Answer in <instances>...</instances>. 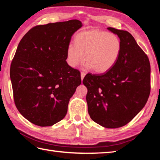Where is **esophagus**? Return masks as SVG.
I'll use <instances>...</instances> for the list:
<instances>
[{
	"label": "esophagus",
	"mask_w": 160,
	"mask_h": 160,
	"mask_svg": "<svg viewBox=\"0 0 160 160\" xmlns=\"http://www.w3.org/2000/svg\"><path fill=\"white\" fill-rule=\"evenodd\" d=\"M85 75H86V73L84 72H81V80H82L84 79V76H85Z\"/></svg>",
	"instance_id": "esophagus-1"
}]
</instances>
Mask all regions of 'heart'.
<instances>
[{"label":"heart","mask_w":160,"mask_h":160,"mask_svg":"<svg viewBox=\"0 0 160 160\" xmlns=\"http://www.w3.org/2000/svg\"><path fill=\"white\" fill-rule=\"evenodd\" d=\"M122 43L120 38L104 31L91 29L78 33L76 45L70 44L67 49V61L76 67L84 60L85 67L95 72L103 73L110 70L120 55Z\"/></svg>","instance_id":"1"}]
</instances>
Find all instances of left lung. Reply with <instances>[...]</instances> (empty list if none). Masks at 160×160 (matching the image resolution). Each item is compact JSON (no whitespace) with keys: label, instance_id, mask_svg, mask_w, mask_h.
Returning a JSON list of instances; mask_svg holds the SVG:
<instances>
[{"label":"left lung","instance_id":"left-lung-1","mask_svg":"<svg viewBox=\"0 0 160 160\" xmlns=\"http://www.w3.org/2000/svg\"><path fill=\"white\" fill-rule=\"evenodd\" d=\"M122 43L120 55L110 70L87 73L82 82L87 88L88 112L95 122L108 128L128 124L145 106L151 91V66L130 33L107 28Z\"/></svg>","mask_w":160,"mask_h":160}]
</instances>
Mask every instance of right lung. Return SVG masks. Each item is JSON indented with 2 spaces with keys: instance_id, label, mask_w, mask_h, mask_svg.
<instances>
[{
  "instance_id": "obj_1",
  "label": "right lung",
  "mask_w": 160,
  "mask_h": 160,
  "mask_svg": "<svg viewBox=\"0 0 160 160\" xmlns=\"http://www.w3.org/2000/svg\"><path fill=\"white\" fill-rule=\"evenodd\" d=\"M78 20L37 25L22 37L10 67L17 109L30 122L49 127L62 120L78 86L80 72L67 62Z\"/></svg>"
}]
</instances>
